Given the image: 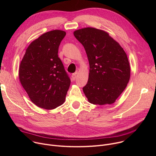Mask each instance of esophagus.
Wrapping results in <instances>:
<instances>
[{"label":"esophagus","instance_id":"esophagus-1","mask_svg":"<svg viewBox=\"0 0 156 156\" xmlns=\"http://www.w3.org/2000/svg\"><path fill=\"white\" fill-rule=\"evenodd\" d=\"M76 75H77V72H75V73H74L72 74V77L73 80H75V79H76Z\"/></svg>","mask_w":156,"mask_h":156}]
</instances>
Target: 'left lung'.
Here are the masks:
<instances>
[{
	"mask_svg": "<svg viewBox=\"0 0 156 156\" xmlns=\"http://www.w3.org/2000/svg\"><path fill=\"white\" fill-rule=\"evenodd\" d=\"M73 34L83 46L90 63V73L83 90L93 104L114 103L130 78L129 61L123 49L108 33L84 28Z\"/></svg>",
	"mask_w": 156,
	"mask_h": 156,
	"instance_id": "8db88e82",
	"label": "left lung"
}]
</instances>
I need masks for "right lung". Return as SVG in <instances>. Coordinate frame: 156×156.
Masks as SVG:
<instances>
[{
  "label": "right lung",
  "mask_w": 156,
  "mask_h": 156,
  "mask_svg": "<svg viewBox=\"0 0 156 156\" xmlns=\"http://www.w3.org/2000/svg\"><path fill=\"white\" fill-rule=\"evenodd\" d=\"M65 35L62 30L44 33L30 44L20 63V83L39 107L52 110L65 102L70 79L58 51Z\"/></svg>",
  "instance_id": "right-lung-1"
}]
</instances>
